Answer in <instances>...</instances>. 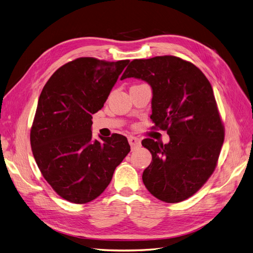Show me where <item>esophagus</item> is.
<instances>
[{"mask_svg":"<svg viewBox=\"0 0 253 253\" xmlns=\"http://www.w3.org/2000/svg\"><path fill=\"white\" fill-rule=\"evenodd\" d=\"M128 143L132 148H137L140 145V139L137 138L135 136H129L128 137Z\"/></svg>","mask_w":253,"mask_h":253,"instance_id":"esophagus-1","label":"esophagus"}]
</instances>
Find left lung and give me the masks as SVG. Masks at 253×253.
I'll list each match as a JSON object with an SVG mask.
<instances>
[{
  "label": "left lung",
  "instance_id": "obj_1",
  "mask_svg": "<svg viewBox=\"0 0 253 253\" xmlns=\"http://www.w3.org/2000/svg\"><path fill=\"white\" fill-rule=\"evenodd\" d=\"M132 77L151 85V119L170 136L167 144L141 141L152 154L142 181L160 201H185L215 170L225 138L211 84L200 68L174 56L133 60L121 80Z\"/></svg>",
  "mask_w": 253,
  "mask_h": 253
}]
</instances>
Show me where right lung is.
<instances>
[{
  "instance_id": "1",
  "label": "right lung",
  "mask_w": 253,
  "mask_h": 253,
  "mask_svg": "<svg viewBox=\"0 0 253 253\" xmlns=\"http://www.w3.org/2000/svg\"><path fill=\"white\" fill-rule=\"evenodd\" d=\"M128 62L78 58L58 68L41 91L30 144L43 177L68 202L94 201L131 151L124 135L91 138L93 114L103 108Z\"/></svg>"
}]
</instances>
